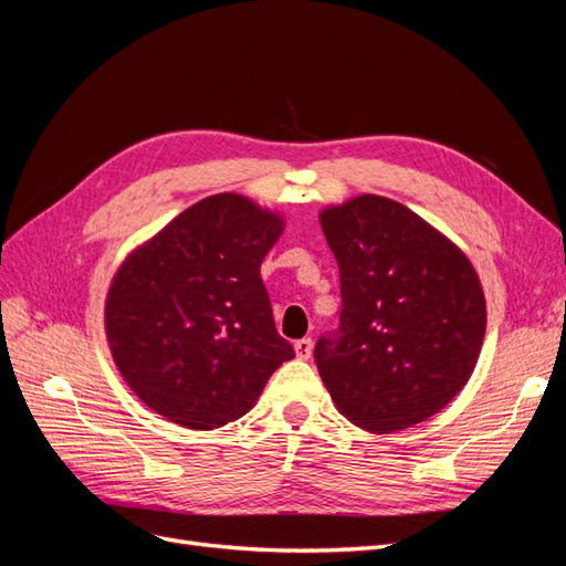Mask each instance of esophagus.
<instances>
[{
    "label": "esophagus",
    "instance_id": "34e87169",
    "mask_svg": "<svg viewBox=\"0 0 566 566\" xmlns=\"http://www.w3.org/2000/svg\"><path fill=\"white\" fill-rule=\"evenodd\" d=\"M312 349H314V345L310 337H302L295 342V354H297V358H304V361L312 356Z\"/></svg>",
    "mask_w": 566,
    "mask_h": 566
}]
</instances>
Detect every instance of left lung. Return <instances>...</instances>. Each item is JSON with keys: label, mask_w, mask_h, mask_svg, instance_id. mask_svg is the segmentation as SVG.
<instances>
[{"label": "left lung", "mask_w": 566, "mask_h": 566, "mask_svg": "<svg viewBox=\"0 0 566 566\" xmlns=\"http://www.w3.org/2000/svg\"><path fill=\"white\" fill-rule=\"evenodd\" d=\"M337 266L339 328L316 342L337 410L368 432H397L465 387L486 333L472 262L406 205L364 193L321 214Z\"/></svg>", "instance_id": "left-lung-1"}]
</instances>
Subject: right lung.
Segmentation results:
<instances>
[{"mask_svg":"<svg viewBox=\"0 0 566 566\" xmlns=\"http://www.w3.org/2000/svg\"><path fill=\"white\" fill-rule=\"evenodd\" d=\"M283 217L245 196L191 205L136 248L106 297L113 361L148 408L188 430L233 422L295 356L260 276Z\"/></svg>","mask_w":566,"mask_h":566,"instance_id":"right-lung-1","label":"right lung"}]
</instances>
